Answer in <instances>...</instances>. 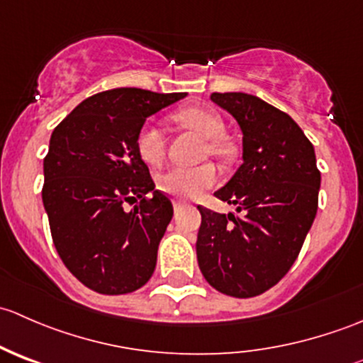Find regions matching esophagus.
Segmentation results:
<instances>
[{"label":"esophagus","instance_id":"34e87169","mask_svg":"<svg viewBox=\"0 0 363 363\" xmlns=\"http://www.w3.org/2000/svg\"><path fill=\"white\" fill-rule=\"evenodd\" d=\"M184 207H188V203H184V202H179V200H177V202H174V211H175V212L182 211V208H184Z\"/></svg>","mask_w":363,"mask_h":363}]
</instances>
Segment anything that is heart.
<instances>
[{"instance_id": "b5f03b06", "label": "heart", "mask_w": 363, "mask_h": 363, "mask_svg": "<svg viewBox=\"0 0 363 363\" xmlns=\"http://www.w3.org/2000/svg\"><path fill=\"white\" fill-rule=\"evenodd\" d=\"M175 123L203 135L205 144L200 156L225 160L232 156L233 147L225 137V123L214 111L202 107H186L174 113ZM138 156L151 167H158L167 152V138L155 124H144L135 138ZM218 181V170L212 163H200L195 167H172L158 177V188L177 200H193Z\"/></svg>"}]
</instances>
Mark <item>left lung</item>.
<instances>
[{"label": "left lung", "instance_id": "1", "mask_svg": "<svg viewBox=\"0 0 363 363\" xmlns=\"http://www.w3.org/2000/svg\"><path fill=\"white\" fill-rule=\"evenodd\" d=\"M242 130L244 163L216 199L235 214L199 205L196 258L221 294L250 298L279 283L316 218L321 174L314 147L286 112L246 93H212Z\"/></svg>", "mask_w": 363, "mask_h": 363}]
</instances>
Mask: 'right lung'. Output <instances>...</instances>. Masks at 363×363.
Masks as SVG:
<instances>
[{"label":"right lung","instance_id":"1","mask_svg":"<svg viewBox=\"0 0 363 363\" xmlns=\"http://www.w3.org/2000/svg\"><path fill=\"white\" fill-rule=\"evenodd\" d=\"M184 96L137 87L104 91L54 128L43 158V207L57 255L89 290L131 294L155 272L174 207L155 191L135 138L151 113ZM137 199L133 211H123Z\"/></svg>","mask_w":363,"mask_h":363}]
</instances>
